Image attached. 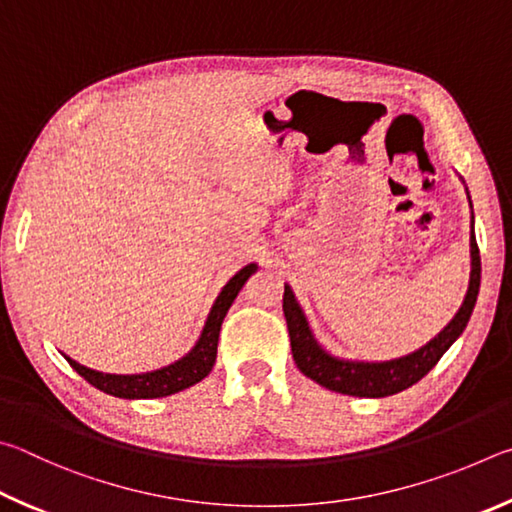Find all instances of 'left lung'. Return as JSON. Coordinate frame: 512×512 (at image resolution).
<instances>
[{"mask_svg":"<svg viewBox=\"0 0 512 512\" xmlns=\"http://www.w3.org/2000/svg\"><path fill=\"white\" fill-rule=\"evenodd\" d=\"M463 182V177H461ZM465 184V182H463ZM468 191V186H465ZM470 200V193H468ZM472 206V200H470ZM474 222V215H472ZM481 285V256L477 247V238H474V224L470 231V281L468 292H465L461 308L450 319L441 333L434 335L425 346L416 348L414 353L393 357V360L384 362H364V360H346V357H337L324 346L319 344L310 328V321L303 312L301 303L294 297V292L288 283H285L283 292V315L288 321L290 333V346L294 364L299 371L310 378L312 382L321 384L335 393H344V396L355 398H387L393 393H400L409 389L411 384L423 380L425 375L434 369L436 362L447 353L456 339L468 326L472 317L474 303L479 297Z\"/></svg>","mask_w":512,"mask_h":512,"instance_id":"left-lung-1","label":"left lung"}]
</instances>
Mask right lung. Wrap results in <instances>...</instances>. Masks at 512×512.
Segmentation results:
<instances>
[{
  "instance_id": "right-lung-1",
  "label": "right lung",
  "mask_w": 512,
  "mask_h": 512,
  "mask_svg": "<svg viewBox=\"0 0 512 512\" xmlns=\"http://www.w3.org/2000/svg\"><path fill=\"white\" fill-rule=\"evenodd\" d=\"M256 272H258V265L249 263L242 267L240 272L231 276L227 285L220 290L218 299L213 301L209 317L204 321V328L200 337H197L195 346L173 364L161 366V369L146 371V373L119 375V373H103V371L87 369V366L71 360V357H67L65 353L62 355H65V360L71 364V369H74L80 378H85L92 387L107 393V396L125 398V400H150V398L173 396V393H179L188 387H193L197 382H202L206 375L211 373L215 357H218V337H220L222 321L227 317L231 303L236 301L242 285H245L249 281V276Z\"/></svg>"
}]
</instances>
